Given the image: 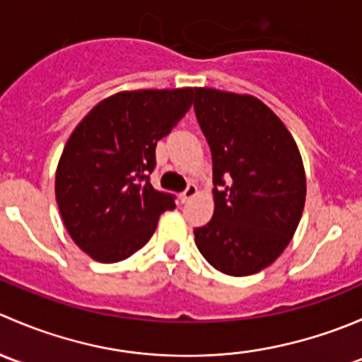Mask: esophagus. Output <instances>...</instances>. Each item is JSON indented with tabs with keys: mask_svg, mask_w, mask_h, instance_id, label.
Listing matches in <instances>:
<instances>
[{
	"mask_svg": "<svg viewBox=\"0 0 362 362\" xmlns=\"http://www.w3.org/2000/svg\"><path fill=\"white\" fill-rule=\"evenodd\" d=\"M196 194H198V187H196L194 184H189L187 187H185V191L182 192V196H180L182 203H187L189 199H191V198H194Z\"/></svg>",
	"mask_w": 362,
	"mask_h": 362,
	"instance_id": "esophagus-1",
	"label": "esophagus"
}]
</instances>
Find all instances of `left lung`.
<instances>
[{"label": "left lung", "instance_id": "8db88e82", "mask_svg": "<svg viewBox=\"0 0 362 362\" xmlns=\"http://www.w3.org/2000/svg\"><path fill=\"white\" fill-rule=\"evenodd\" d=\"M194 112L214 163V217L196 245L218 272L247 276L268 268L293 240L306 198L294 138L249 94L194 89Z\"/></svg>", "mask_w": 362, "mask_h": 362}]
</instances>
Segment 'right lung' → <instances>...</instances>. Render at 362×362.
<instances>
[{
    "label": "right lung",
    "mask_w": 362,
    "mask_h": 362,
    "mask_svg": "<svg viewBox=\"0 0 362 362\" xmlns=\"http://www.w3.org/2000/svg\"><path fill=\"white\" fill-rule=\"evenodd\" d=\"M192 87L124 90L75 127L56 171V202L73 242L94 261L140 250L175 196L156 191V145L192 105Z\"/></svg>",
    "instance_id": "add662e5"
}]
</instances>
